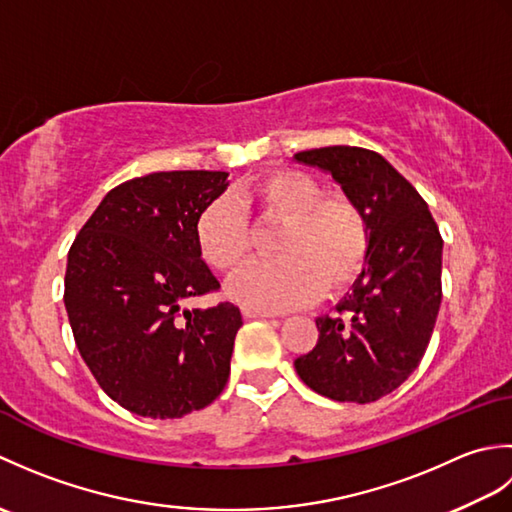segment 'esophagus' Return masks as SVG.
<instances>
[{"label":"esophagus","mask_w":512,"mask_h":512,"mask_svg":"<svg viewBox=\"0 0 512 512\" xmlns=\"http://www.w3.org/2000/svg\"><path fill=\"white\" fill-rule=\"evenodd\" d=\"M242 314L246 319H273L275 312H268V310H255V308H244Z\"/></svg>","instance_id":"1"}]
</instances>
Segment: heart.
<instances>
[{
    "instance_id": "b5f03b06",
    "label": "heart",
    "mask_w": 512,
    "mask_h": 512,
    "mask_svg": "<svg viewBox=\"0 0 512 512\" xmlns=\"http://www.w3.org/2000/svg\"><path fill=\"white\" fill-rule=\"evenodd\" d=\"M281 224L273 239L277 259L250 262L228 281L231 297L244 306L284 310L343 295L367 264L369 226L350 195L323 187L310 173L270 169L239 189L233 198L206 204L195 222V244L213 270L231 273L250 250L246 214Z\"/></svg>"
}]
</instances>
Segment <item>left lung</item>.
Here are the masks:
<instances>
[{
  "label": "left lung",
  "mask_w": 512,
  "mask_h": 512,
  "mask_svg": "<svg viewBox=\"0 0 512 512\" xmlns=\"http://www.w3.org/2000/svg\"><path fill=\"white\" fill-rule=\"evenodd\" d=\"M295 160L332 173L369 226L352 295L317 319L319 341L295 369L317 394L365 405L405 383L427 352L442 301V237L427 202L376 151L334 145Z\"/></svg>",
  "instance_id": "obj_1"
}]
</instances>
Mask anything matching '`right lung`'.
Instances as JSON below:
<instances>
[{
  "instance_id": "right-lung-1",
  "label": "right lung",
  "mask_w": 512,
  "mask_h": 512,
  "mask_svg": "<svg viewBox=\"0 0 512 512\" xmlns=\"http://www.w3.org/2000/svg\"><path fill=\"white\" fill-rule=\"evenodd\" d=\"M226 171H158L105 195L76 235L65 310L96 383L143 418H182L222 394L242 312L228 301L182 310L220 290L195 222L228 187Z\"/></svg>"
}]
</instances>
